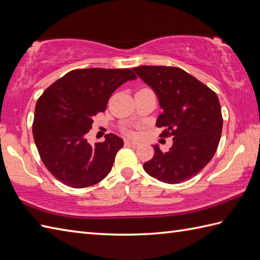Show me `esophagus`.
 Segmentation results:
<instances>
[{
  "instance_id": "34e87169",
  "label": "esophagus",
  "mask_w": 260,
  "mask_h": 260,
  "mask_svg": "<svg viewBox=\"0 0 260 260\" xmlns=\"http://www.w3.org/2000/svg\"><path fill=\"white\" fill-rule=\"evenodd\" d=\"M125 143H126V144H129V145H131V147H132V148H135V149L139 148V145H140V144H139L138 142H135V141H125Z\"/></svg>"
}]
</instances>
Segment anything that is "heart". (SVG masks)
<instances>
[{
  "instance_id": "obj_1",
  "label": "heart",
  "mask_w": 260,
  "mask_h": 260,
  "mask_svg": "<svg viewBox=\"0 0 260 260\" xmlns=\"http://www.w3.org/2000/svg\"><path fill=\"white\" fill-rule=\"evenodd\" d=\"M128 134L131 136H135V132H132V131H128Z\"/></svg>"
}]
</instances>
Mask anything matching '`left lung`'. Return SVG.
<instances>
[{"instance_id":"8db88e82","label":"left lung","mask_w":260,"mask_h":260,"mask_svg":"<svg viewBox=\"0 0 260 260\" xmlns=\"http://www.w3.org/2000/svg\"><path fill=\"white\" fill-rule=\"evenodd\" d=\"M135 73L156 93L163 112L156 126L161 137L173 136V144L143 164L152 178L169 184L192 179L217 150L223 129L220 105L212 89L179 67L140 66Z\"/></svg>"}]
</instances>
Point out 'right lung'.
Returning a JSON list of instances; mask_svg holds the SVG:
<instances>
[{
	"label": "right lung",
	"mask_w": 260,
	"mask_h": 260,
	"mask_svg": "<svg viewBox=\"0 0 260 260\" xmlns=\"http://www.w3.org/2000/svg\"><path fill=\"white\" fill-rule=\"evenodd\" d=\"M136 78L129 68L75 69L43 92L35 107L33 137L44 166L57 180L82 188L108 175L123 140L109 134L104 142L90 145L85 136L112 92Z\"/></svg>",
	"instance_id": "1"
}]
</instances>
